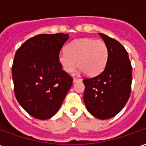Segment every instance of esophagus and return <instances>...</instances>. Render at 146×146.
<instances>
[{"label":"esophagus","mask_w":146,"mask_h":146,"mask_svg":"<svg viewBox=\"0 0 146 146\" xmlns=\"http://www.w3.org/2000/svg\"><path fill=\"white\" fill-rule=\"evenodd\" d=\"M81 80L80 79V78H76V77H74L73 80V83H76V82H78V81H80Z\"/></svg>","instance_id":"obj_1"}]
</instances>
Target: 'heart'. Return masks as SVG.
I'll return each mask as SVG.
<instances>
[{
    "label": "heart",
    "instance_id": "obj_1",
    "mask_svg": "<svg viewBox=\"0 0 146 146\" xmlns=\"http://www.w3.org/2000/svg\"><path fill=\"white\" fill-rule=\"evenodd\" d=\"M108 57L109 50L105 41L93 38H80L67 45L66 51H61L58 62L66 73H72L77 65L86 75L93 76L104 70Z\"/></svg>",
    "mask_w": 146,
    "mask_h": 146
}]
</instances>
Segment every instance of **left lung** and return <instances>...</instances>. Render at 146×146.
Segmentation results:
<instances>
[{
    "label": "left lung",
    "mask_w": 146,
    "mask_h": 146,
    "mask_svg": "<svg viewBox=\"0 0 146 146\" xmlns=\"http://www.w3.org/2000/svg\"><path fill=\"white\" fill-rule=\"evenodd\" d=\"M106 44L109 57L104 70L84 79V102L96 118L106 119L119 113L128 101L132 82V66L128 53L119 41L98 33Z\"/></svg>",
    "instance_id": "8db88e82"
}]
</instances>
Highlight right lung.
<instances>
[{"label": "right lung", "instance_id": "add662e5", "mask_svg": "<svg viewBox=\"0 0 146 146\" xmlns=\"http://www.w3.org/2000/svg\"><path fill=\"white\" fill-rule=\"evenodd\" d=\"M68 34H39L25 41L15 54L11 67L18 102L34 118L47 119L59 110L73 84L62 70L58 54Z\"/></svg>", "mask_w": 146, "mask_h": 146}]
</instances>
